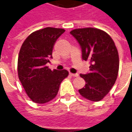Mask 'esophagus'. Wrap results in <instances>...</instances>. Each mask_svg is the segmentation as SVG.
I'll use <instances>...</instances> for the list:
<instances>
[{
	"instance_id": "esophagus-1",
	"label": "esophagus",
	"mask_w": 132,
	"mask_h": 132,
	"mask_svg": "<svg viewBox=\"0 0 132 132\" xmlns=\"http://www.w3.org/2000/svg\"><path fill=\"white\" fill-rule=\"evenodd\" d=\"M70 75L71 76H73V77H78L79 76V74L78 73H70Z\"/></svg>"
}]
</instances>
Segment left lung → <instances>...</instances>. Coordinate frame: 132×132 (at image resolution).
Returning <instances> with one entry per match:
<instances>
[{"label":"left lung","mask_w":132,"mask_h":132,"mask_svg":"<svg viewBox=\"0 0 132 132\" xmlns=\"http://www.w3.org/2000/svg\"><path fill=\"white\" fill-rule=\"evenodd\" d=\"M70 33L81 48L82 59L90 62V72L80 74L86 84L79 89V93L87 100L99 101L116 81L119 70L118 49L109 34L98 28H76Z\"/></svg>","instance_id":"left-lung-1"}]
</instances>
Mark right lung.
Returning <instances> with one entry per match:
<instances>
[{
	"mask_svg": "<svg viewBox=\"0 0 132 132\" xmlns=\"http://www.w3.org/2000/svg\"><path fill=\"white\" fill-rule=\"evenodd\" d=\"M65 31L63 28L47 27L31 33L20 50L18 62L19 79L26 94L37 104L53 100L61 82L68 76L66 70H51L46 65L52 58L53 45Z\"/></svg>",
	"mask_w": 132,
	"mask_h": 132,
	"instance_id": "right-lung-1",
	"label": "right lung"
}]
</instances>
